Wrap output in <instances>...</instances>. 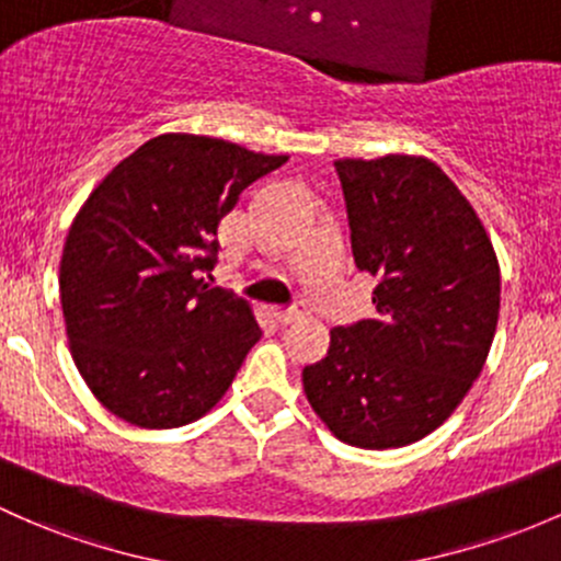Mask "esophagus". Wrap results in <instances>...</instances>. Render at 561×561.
<instances>
[{
	"label": "esophagus",
	"mask_w": 561,
	"mask_h": 561,
	"mask_svg": "<svg viewBox=\"0 0 561 561\" xmlns=\"http://www.w3.org/2000/svg\"><path fill=\"white\" fill-rule=\"evenodd\" d=\"M271 317H274L279 325H293V322L304 320V309H300V306H293V309H274Z\"/></svg>",
	"instance_id": "1"
}]
</instances>
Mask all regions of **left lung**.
<instances>
[{
	"instance_id": "1",
	"label": "left lung",
	"mask_w": 561,
	"mask_h": 561,
	"mask_svg": "<svg viewBox=\"0 0 561 561\" xmlns=\"http://www.w3.org/2000/svg\"><path fill=\"white\" fill-rule=\"evenodd\" d=\"M376 314L330 330L304 392L330 433L398 449L451 416L479 379L500 314V265L479 215L422 156L335 161Z\"/></svg>"
}]
</instances>
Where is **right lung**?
<instances>
[{
	"instance_id": "right-lung-1",
	"label": "right lung",
	"mask_w": 561,
	"mask_h": 561,
	"mask_svg": "<svg viewBox=\"0 0 561 561\" xmlns=\"http://www.w3.org/2000/svg\"><path fill=\"white\" fill-rule=\"evenodd\" d=\"M287 156L161 134L88 196L61 255L75 365L99 403L147 430L204 416L261 339L252 309L209 287L217 226Z\"/></svg>"
}]
</instances>
